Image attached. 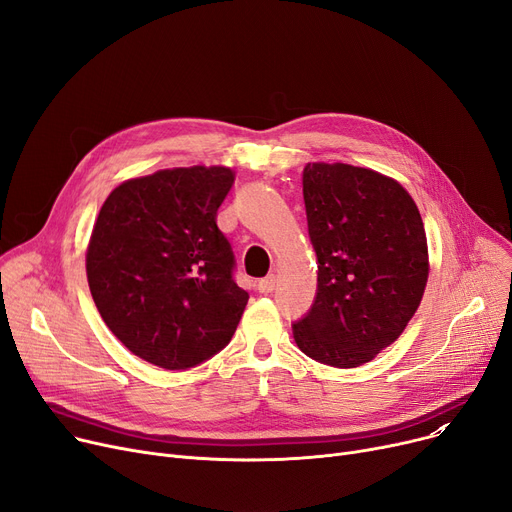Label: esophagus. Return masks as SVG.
<instances>
[{
  "label": "esophagus",
  "mask_w": 512,
  "mask_h": 512,
  "mask_svg": "<svg viewBox=\"0 0 512 512\" xmlns=\"http://www.w3.org/2000/svg\"><path fill=\"white\" fill-rule=\"evenodd\" d=\"M274 288H276V276H274V274L265 276V278H261V280L257 282V290H259L261 294H270V292H274Z\"/></svg>",
  "instance_id": "34e87169"
}]
</instances>
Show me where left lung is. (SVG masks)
<instances>
[{
    "instance_id": "8db88e82",
    "label": "left lung",
    "mask_w": 512,
    "mask_h": 512,
    "mask_svg": "<svg viewBox=\"0 0 512 512\" xmlns=\"http://www.w3.org/2000/svg\"><path fill=\"white\" fill-rule=\"evenodd\" d=\"M303 197L317 292L292 336L319 363L359 367L402 334L421 303L423 220L396 180L348 164H307Z\"/></svg>"
}]
</instances>
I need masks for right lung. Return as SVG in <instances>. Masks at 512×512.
<instances>
[{
  "label": "right lung",
  "instance_id": "add662e5",
  "mask_svg": "<svg viewBox=\"0 0 512 512\" xmlns=\"http://www.w3.org/2000/svg\"><path fill=\"white\" fill-rule=\"evenodd\" d=\"M230 168H176L132 178L105 199L87 249V278L105 326L164 369L195 367L236 332L249 292L218 209Z\"/></svg>",
  "mask_w": 512,
  "mask_h": 512
}]
</instances>
